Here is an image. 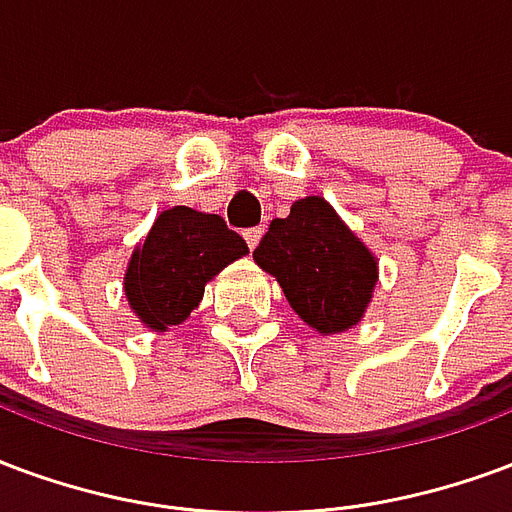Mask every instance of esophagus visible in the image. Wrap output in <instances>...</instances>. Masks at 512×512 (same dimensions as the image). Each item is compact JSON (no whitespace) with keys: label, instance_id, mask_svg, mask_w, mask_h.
Masks as SVG:
<instances>
[{"label":"esophagus","instance_id":"34e87169","mask_svg":"<svg viewBox=\"0 0 512 512\" xmlns=\"http://www.w3.org/2000/svg\"><path fill=\"white\" fill-rule=\"evenodd\" d=\"M261 234H264V229H248L245 231V234H242V237H245V242H248V248H256V245H259V240H261Z\"/></svg>","mask_w":512,"mask_h":512}]
</instances>
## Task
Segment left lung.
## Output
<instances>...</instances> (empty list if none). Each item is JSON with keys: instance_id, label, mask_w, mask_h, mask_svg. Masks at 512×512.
<instances>
[{"instance_id": "8db88e82", "label": "left lung", "mask_w": 512, "mask_h": 512, "mask_svg": "<svg viewBox=\"0 0 512 512\" xmlns=\"http://www.w3.org/2000/svg\"><path fill=\"white\" fill-rule=\"evenodd\" d=\"M311 330L338 335L363 322L379 281V259L333 204L305 196L286 218H275L253 251Z\"/></svg>"}]
</instances>
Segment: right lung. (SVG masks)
I'll use <instances>...</instances> for the list:
<instances>
[{"instance_id":"obj_1","label":"right lung","mask_w":512,"mask_h":512,"mask_svg":"<svg viewBox=\"0 0 512 512\" xmlns=\"http://www.w3.org/2000/svg\"><path fill=\"white\" fill-rule=\"evenodd\" d=\"M242 256L248 245L220 215L163 210L130 253L122 281L130 311L152 333H169L199 308L204 286Z\"/></svg>"}]
</instances>
